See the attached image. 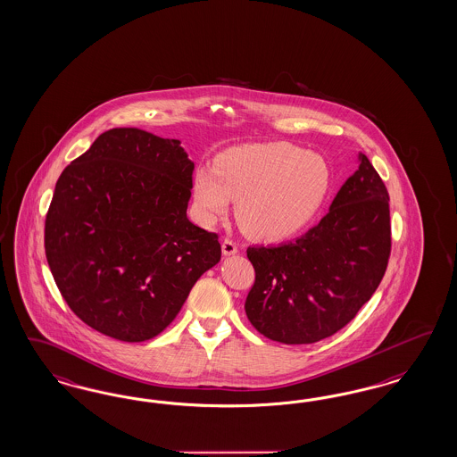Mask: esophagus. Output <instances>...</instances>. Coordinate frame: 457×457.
Listing matches in <instances>:
<instances>
[{
    "label": "esophagus",
    "instance_id": "esophagus-1",
    "mask_svg": "<svg viewBox=\"0 0 457 457\" xmlns=\"http://www.w3.org/2000/svg\"><path fill=\"white\" fill-rule=\"evenodd\" d=\"M237 245L233 239H224L222 241V254L224 256H231V254H237Z\"/></svg>",
    "mask_w": 457,
    "mask_h": 457
}]
</instances>
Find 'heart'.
<instances>
[{
	"instance_id": "obj_1",
	"label": "heart",
	"mask_w": 457,
	"mask_h": 457,
	"mask_svg": "<svg viewBox=\"0 0 457 457\" xmlns=\"http://www.w3.org/2000/svg\"><path fill=\"white\" fill-rule=\"evenodd\" d=\"M328 160L287 142L241 145L220 154L214 169L195 172L197 216L211 224L237 201V220L248 237L284 239L303 229L331 189Z\"/></svg>"
}]
</instances>
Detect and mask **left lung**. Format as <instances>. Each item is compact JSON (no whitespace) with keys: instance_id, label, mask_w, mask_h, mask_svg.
Segmentation results:
<instances>
[{"instance_id":"1","label":"left lung","mask_w":457,"mask_h":457,"mask_svg":"<svg viewBox=\"0 0 457 457\" xmlns=\"http://www.w3.org/2000/svg\"><path fill=\"white\" fill-rule=\"evenodd\" d=\"M329 212L305 235L252 246L254 285L245 302L253 328L284 345H311L343 329L371 299L392 248L388 190L364 154Z\"/></svg>"}]
</instances>
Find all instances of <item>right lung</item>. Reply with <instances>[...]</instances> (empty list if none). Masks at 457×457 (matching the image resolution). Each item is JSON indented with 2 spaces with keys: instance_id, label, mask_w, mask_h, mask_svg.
<instances>
[{
  "instance_id": "right-lung-1",
  "label": "right lung",
  "mask_w": 457,
  "mask_h": 457,
  "mask_svg": "<svg viewBox=\"0 0 457 457\" xmlns=\"http://www.w3.org/2000/svg\"><path fill=\"white\" fill-rule=\"evenodd\" d=\"M192 170L179 140L112 128L61 173L46 220L48 267L96 331L155 337L220 263L218 235L187 218Z\"/></svg>"
}]
</instances>
